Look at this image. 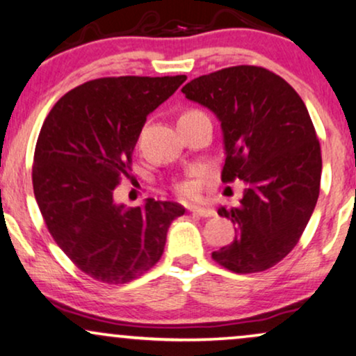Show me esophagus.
I'll return each instance as SVG.
<instances>
[{
  "instance_id": "obj_1",
  "label": "esophagus",
  "mask_w": 356,
  "mask_h": 356,
  "mask_svg": "<svg viewBox=\"0 0 356 356\" xmlns=\"http://www.w3.org/2000/svg\"><path fill=\"white\" fill-rule=\"evenodd\" d=\"M190 211L193 213V214H198V216H201V218H211V216H214V214H216V211H214V209H211V208H201V206H190Z\"/></svg>"
}]
</instances>
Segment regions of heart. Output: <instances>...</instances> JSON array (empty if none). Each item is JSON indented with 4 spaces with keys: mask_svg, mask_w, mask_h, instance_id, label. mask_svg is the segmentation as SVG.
<instances>
[{
    "mask_svg": "<svg viewBox=\"0 0 356 356\" xmlns=\"http://www.w3.org/2000/svg\"><path fill=\"white\" fill-rule=\"evenodd\" d=\"M177 193L181 198L191 200L195 196H198V185L195 181H181L177 186Z\"/></svg>",
    "mask_w": 356,
    "mask_h": 356,
    "instance_id": "b5f03b06",
    "label": "heart"
}]
</instances>
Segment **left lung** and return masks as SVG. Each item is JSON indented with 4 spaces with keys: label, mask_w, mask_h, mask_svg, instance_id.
Returning <instances> with one entry per match:
<instances>
[{
    "label": "left lung",
    "mask_w": 356,
    "mask_h": 356,
    "mask_svg": "<svg viewBox=\"0 0 356 356\" xmlns=\"http://www.w3.org/2000/svg\"><path fill=\"white\" fill-rule=\"evenodd\" d=\"M181 92L221 122L222 181L245 183L236 208L218 209L238 236L213 259L236 274L269 269L299 243L318 200L322 153L304 100L257 65L196 77Z\"/></svg>",
    "instance_id": "left-lung-1"
}]
</instances>
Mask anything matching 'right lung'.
<instances>
[{
	"label": "right lung",
	"instance_id": "1",
	"mask_svg": "<svg viewBox=\"0 0 356 356\" xmlns=\"http://www.w3.org/2000/svg\"><path fill=\"white\" fill-rule=\"evenodd\" d=\"M185 81L95 79L63 95L44 120L34 150V196L56 244L92 279L125 284L152 269L171 221L185 214L173 201L113 203L148 113Z\"/></svg>",
	"mask_w": 356,
	"mask_h": 356
}]
</instances>
